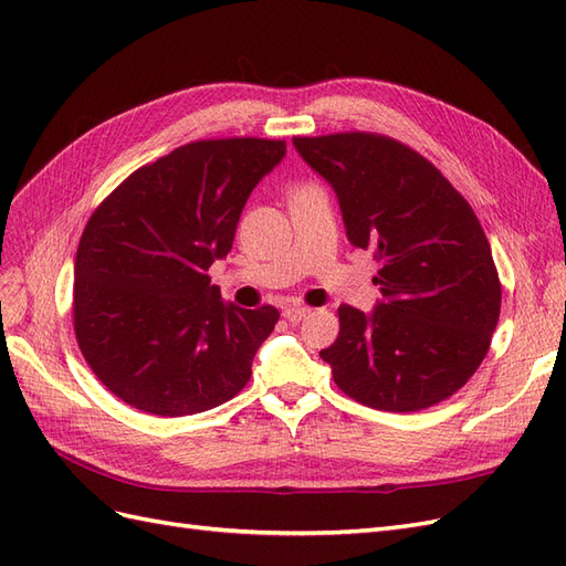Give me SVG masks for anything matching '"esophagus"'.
<instances>
[{
    "instance_id": "obj_1",
    "label": "esophagus",
    "mask_w": 566,
    "mask_h": 566,
    "mask_svg": "<svg viewBox=\"0 0 566 566\" xmlns=\"http://www.w3.org/2000/svg\"><path fill=\"white\" fill-rule=\"evenodd\" d=\"M312 314V310H310V306H287V310L283 312V316L290 321V323H300L302 318H306V316H310Z\"/></svg>"
}]
</instances>
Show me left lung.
Masks as SVG:
<instances>
[{
	"label": "left lung",
	"instance_id": "1",
	"mask_svg": "<svg viewBox=\"0 0 566 566\" xmlns=\"http://www.w3.org/2000/svg\"><path fill=\"white\" fill-rule=\"evenodd\" d=\"M339 200L352 245L378 262L373 314L339 304L321 358L354 401L410 413L449 399L491 347L501 281L470 202L418 150L373 132L293 139Z\"/></svg>",
	"mask_w": 566,
	"mask_h": 566
}]
</instances>
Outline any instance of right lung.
Returning <instances> with one entry per match:
<instances>
[{
    "instance_id": "add662e5",
    "label": "right lung",
    "mask_w": 566,
    "mask_h": 566,
    "mask_svg": "<svg viewBox=\"0 0 566 566\" xmlns=\"http://www.w3.org/2000/svg\"><path fill=\"white\" fill-rule=\"evenodd\" d=\"M283 156L276 139L191 142L94 210L75 256L73 323L84 361L117 399L179 418L248 385L281 314L224 304L208 269L229 254L252 188Z\"/></svg>"
}]
</instances>
